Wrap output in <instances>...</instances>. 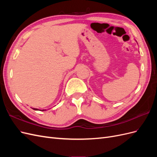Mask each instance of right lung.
<instances>
[{
	"instance_id": "obj_1",
	"label": "right lung",
	"mask_w": 157,
	"mask_h": 157,
	"mask_svg": "<svg viewBox=\"0 0 157 157\" xmlns=\"http://www.w3.org/2000/svg\"><path fill=\"white\" fill-rule=\"evenodd\" d=\"M33 110H37L38 111V109H35V108H33ZM42 111H44V110H42Z\"/></svg>"
}]
</instances>
